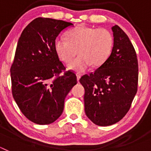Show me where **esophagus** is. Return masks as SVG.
<instances>
[{"label": "esophagus", "mask_w": 151, "mask_h": 151, "mask_svg": "<svg viewBox=\"0 0 151 151\" xmlns=\"http://www.w3.org/2000/svg\"><path fill=\"white\" fill-rule=\"evenodd\" d=\"M76 77H77V81H78V82H79L80 78H81V75L78 74V73H77V74H76Z\"/></svg>", "instance_id": "34e87169"}]
</instances>
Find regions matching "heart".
<instances>
[{
	"label": "heart",
	"instance_id": "heart-1",
	"mask_svg": "<svg viewBox=\"0 0 151 151\" xmlns=\"http://www.w3.org/2000/svg\"><path fill=\"white\" fill-rule=\"evenodd\" d=\"M113 47V38L110 31L83 25L69 30L67 38L59 37L54 42L57 55L64 63L70 62L78 50V57L67 66L76 73H83L91 64L94 67L103 65L110 57Z\"/></svg>",
	"mask_w": 151,
	"mask_h": 151
}]
</instances>
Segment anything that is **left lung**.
I'll use <instances>...</instances> for the list:
<instances>
[{"mask_svg":"<svg viewBox=\"0 0 151 151\" xmlns=\"http://www.w3.org/2000/svg\"><path fill=\"white\" fill-rule=\"evenodd\" d=\"M113 47L104 63L80 78L85 88V111L95 125L108 126L121 120L138 90V64L129 37L117 25L112 27Z\"/></svg>","mask_w":151,"mask_h":151,"instance_id":"left-lung-1","label":"left lung"}]
</instances>
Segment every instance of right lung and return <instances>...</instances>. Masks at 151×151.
Masks as SVG:
<instances>
[{"label": "right lung", "mask_w": 151, "mask_h": 151, "mask_svg": "<svg viewBox=\"0 0 151 151\" xmlns=\"http://www.w3.org/2000/svg\"><path fill=\"white\" fill-rule=\"evenodd\" d=\"M71 22L36 18L22 31L10 68L12 94L23 115L38 125H47L59 118L64 100L77 84L54 47L57 37Z\"/></svg>", "instance_id": "add662e5"}]
</instances>
